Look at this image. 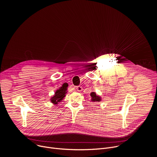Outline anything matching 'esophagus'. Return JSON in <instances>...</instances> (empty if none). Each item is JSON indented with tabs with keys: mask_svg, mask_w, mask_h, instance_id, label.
Wrapping results in <instances>:
<instances>
[{
	"mask_svg": "<svg viewBox=\"0 0 157 157\" xmlns=\"http://www.w3.org/2000/svg\"><path fill=\"white\" fill-rule=\"evenodd\" d=\"M82 87L80 86H78L76 87V89L77 91H81L82 90Z\"/></svg>",
	"mask_w": 157,
	"mask_h": 157,
	"instance_id": "esophagus-1",
	"label": "esophagus"
}]
</instances>
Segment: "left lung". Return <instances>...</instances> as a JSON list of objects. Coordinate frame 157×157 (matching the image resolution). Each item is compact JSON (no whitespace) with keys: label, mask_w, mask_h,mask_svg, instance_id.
<instances>
[{"label":"left lung","mask_w":157,"mask_h":157,"mask_svg":"<svg viewBox=\"0 0 157 157\" xmlns=\"http://www.w3.org/2000/svg\"><path fill=\"white\" fill-rule=\"evenodd\" d=\"M91 101L93 102H99L101 101V98L99 96H97L95 93H91Z\"/></svg>","instance_id":"left-lung-1"}]
</instances>
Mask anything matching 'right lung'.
I'll return each mask as SVG.
<instances>
[{"mask_svg":"<svg viewBox=\"0 0 157 157\" xmlns=\"http://www.w3.org/2000/svg\"><path fill=\"white\" fill-rule=\"evenodd\" d=\"M68 86V84L67 83H64L62 86V87H61L58 90H57L55 92V96L52 98L51 99V101L52 102V103L56 104H58V102H60L63 98L65 96V94L66 93V90H67V87Z\"/></svg>","mask_w":157,"mask_h":157,"instance_id":"obj_1","label":"right lung"}]
</instances>
